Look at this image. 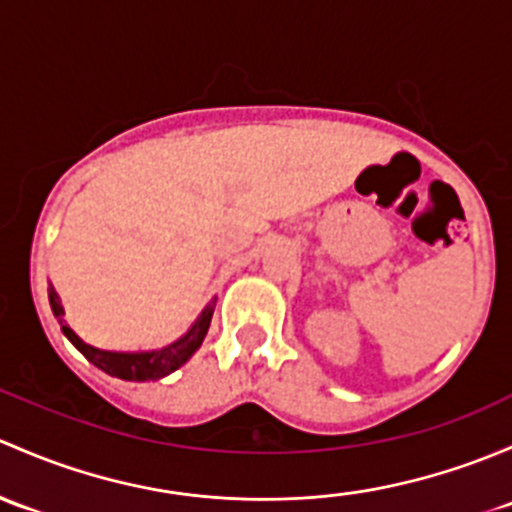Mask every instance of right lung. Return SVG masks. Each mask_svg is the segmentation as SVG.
Segmentation results:
<instances>
[{
	"instance_id": "1",
	"label": "right lung",
	"mask_w": 512,
	"mask_h": 512,
	"mask_svg": "<svg viewBox=\"0 0 512 512\" xmlns=\"http://www.w3.org/2000/svg\"><path fill=\"white\" fill-rule=\"evenodd\" d=\"M49 303H51V310H54L56 320L61 323V333L71 340V345L76 347V350L81 352L91 365H96L98 370L110 374V377L125 379V382H155V379H162L167 377V374L179 370V367H182L184 362H187L199 347H202L204 337H207L209 323H212L214 308H217V295L204 305L199 318L189 325V330L182 337H177V340L170 342V345L157 347V350H138V352L100 350V347H93L88 345V342H83L81 337L68 328L66 320H63L66 310H63L59 293H56V288L51 286V283H49Z\"/></svg>"
}]
</instances>
